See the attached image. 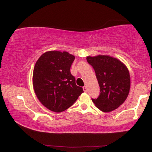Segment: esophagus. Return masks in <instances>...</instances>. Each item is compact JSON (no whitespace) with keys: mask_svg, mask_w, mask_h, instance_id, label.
Segmentation results:
<instances>
[{"mask_svg":"<svg viewBox=\"0 0 152 152\" xmlns=\"http://www.w3.org/2000/svg\"><path fill=\"white\" fill-rule=\"evenodd\" d=\"M83 90H84V92H88V88H87V87H86V86H84V87H83Z\"/></svg>","mask_w":152,"mask_h":152,"instance_id":"esophagus-1","label":"esophagus"}]
</instances>
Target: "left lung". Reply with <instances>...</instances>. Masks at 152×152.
<instances>
[{
	"label": "left lung",
	"mask_w": 152,
	"mask_h": 152,
	"mask_svg": "<svg viewBox=\"0 0 152 152\" xmlns=\"http://www.w3.org/2000/svg\"><path fill=\"white\" fill-rule=\"evenodd\" d=\"M94 69L100 94L92 99L95 106L104 112H110L122 105L129 94L130 76L128 68L115 58L107 55L87 56Z\"/></svg>",
	"instance_id": "1"
}]
</instances>
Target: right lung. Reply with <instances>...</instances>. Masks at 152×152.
Listing matches in <instances>:
<instances>
[{"label": "right lung", "mask_w": 152, "mask_h": 152, "mask_svg": "<svg viewBox=\"0 0 152 152\" xmlns=\"http://www.w3.org/2000/svg\"><path fill=\"white\" fill-rule=\"evenodd\" d=\"M75 56L68 52L48 51L36 62L32 84L36 96L46 108L62 112L70 107L84 92L70 73Z\"/></svg>", "instance_id": "right-lung-1"}]
</instances>
